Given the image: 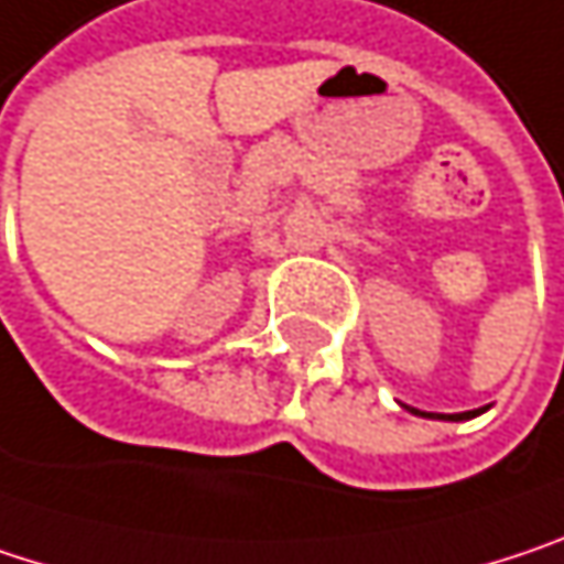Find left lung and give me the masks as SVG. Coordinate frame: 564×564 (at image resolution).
Segmentation results:
<instances>
[{"label": "left lung", "mask_w": 564, "mask_h": 564, "mask_svg": "<svg viewBox=\"0 0 564 564\" xmlns=\"http://www.w3.org/2000/svg\"><path fill=\"white\" fill-rule=\"evenodd\" d=\"M409 412H415V415H425V419H448V422H460V419H474V415H480L487 405H480V409H470V412H452V415H445V412H422V409H412V405H405Z\"/></svg>", "instance_id": "left-lung-1"}]
</instances>
